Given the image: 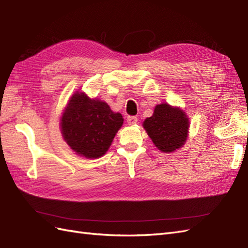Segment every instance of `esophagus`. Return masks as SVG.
<instances>
[{
    "label": "esophagus",
    "instance_id": "1",
    "mask_svg": "<svg viewBox=\"0 0 248 248\" xmlns=\"http://www.w3.org/2000/svg\"><path fill=\"white\" fill-rule=\"evenodd\" d=\"M138 119L136 116H128L126 117V123H128L129 124H137Z\"/></svg>",
    "mask_w": 248,
    "mask_h": 248
}]
</instances>
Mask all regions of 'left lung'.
I'll list each match as a JSON object with an SVG mask.
<instances>
[{
	"label": "left lung",
	"mask_w": 248,
	"mask_h": 248,
	"mask_svg": "<svg viewBox=\"0 0 248 248\" xmlns=\"http://www.w3.org/2000/svg\"><path fill=\"white\" fill-rule=\"evenodd\" d=\"M143 126L156 147L168 153L185 144L188 119L178 108L161 104L156 106L153 116L144 120Z\"/></svg>",
	"instance_id": "left-lung-1"
}]
</instances>
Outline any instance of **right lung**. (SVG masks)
<instances>
[{
    "mask_svg": "<svg viewBox=\"0 0 248 248\" xmlns=\"http://www.w3.org/2000/svg\"><path fill=\"white\" fill-rule=\"evenodd\" d=\"M123 123L122 114L114 113L105 101L78 92L69 100L61 124L70 148L86 158H97L109 149Z\"/></svg>",
    "mask_w": 248,
    "mask_h": 248,
    "instance_id": "obj_1",
    "label": "right lung"
}]
</instances>
